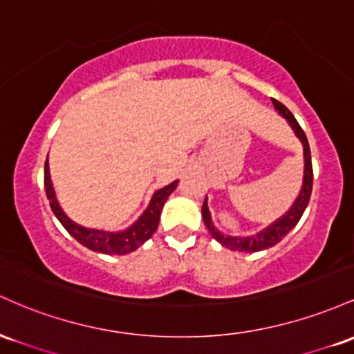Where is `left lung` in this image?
Listing matches in <instances>:
<instances>
[{"mask_svg":"<svg viewBox=\"0 0 354 354\" xmlns=\"http://www.w3.org/2000/svg\"><path fill=\"white\" fill-rule=\"evenodd\" d=\"M274 109L277 110V113L281 117L286 118L289 127L292 129V132L299 142L303 144V156H304V174H303V185H301L299 196L296 197L295 204L289 207V210L279 219H276L272 224H269L268 227L261 229L259 232L252 234V236H229V234L221 232L219 229L214 225L212 222V216H210V210L207 205V197H205L204 204H202V217H204L205 225H207L209 232L212 234V237L216 239L219 244L225 245V248L230 249V251H239V252H257V251H264V249L272 248L279 242L289 230H292L296 227V224L299 222L301 216L304 214L306 207L309 204V197H311V190H313V165H311V150H309V144L308 138H306V133L303 132L297 120L295 118V115L289 112L288 109L283 105L281 102L272 100Z\"/></svg>","mask_w":354,"mask_h":354,"instance_id":"left-lung-1","label":"left lung"}]
</instances>
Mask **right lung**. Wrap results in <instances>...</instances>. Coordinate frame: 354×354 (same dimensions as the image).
Here are the masks:
<instances>
[{"instance_id":"add662e5","label":"right lung","mask_w":354,"mask_h":354,"mask_svg":"<svg viewBox=\"0 0 354 354\" xmlns=\"http://www.w3.org/2000/svg\"><path fill=\"white\" fill-rule=\"evenodd\" d=\"M177 184L178 180H174L172 184L156 190L152 198H150L149 205H147V209L140 214V217H138L133 224H130L127 229H90L82 224H77V222L71 221L70 217L63 212L62 205H59V202L57 201V194H55L53 182H51L50 177L48 157H46L45 162V192L50 201V207L53 210L55 216H57V219L62 222L63 227L68 230L75 239L85 245V248H88L90 251L109 254V256H124V254L133 252L135 249L140 248L145 241H149L150 237L153 236V232L157 230L158 221H160L162 207H164L165 201L169 198L170 194L176 190Z\"/></svg>"}]
</instances>
